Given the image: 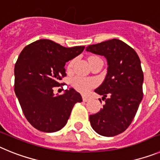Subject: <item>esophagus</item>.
Masks as SVG:
<instances>
[{
	"label": "esophagus",
	"instance_id": "esophagus-1",
	"mask_svg": "<svg viewBox=\"0 0 160 160\" xmlns=\"http://www.w3.org/2000/svg\"><path fill=\"white\" fill-rule=\"evenodd\" d=\"M90 98L89 97H87V96H86V95H82V100L84 102H87V101H89V100H90Z\"/></svg>",
	"mask_w": 160,
	"mask_h": 160
}]
</instances>
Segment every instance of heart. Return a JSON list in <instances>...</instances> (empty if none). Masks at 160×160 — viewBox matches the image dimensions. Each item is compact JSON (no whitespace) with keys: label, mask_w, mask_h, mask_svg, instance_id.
I'll return each mask as SVG.
<instances>
[{"label":"heart","mask_w":160,"mask_h":160,"mask_svg":"<svg viewBox=\"0 0 160 160\" xmlns=\"http://www.w3.org/2000/svg\"><path fill=\"white\" fill-rule=\"evenodd\" d=\"M73 62L74 61H71L68 66V69L70 70L73 67ZM73 86L77 89L78 90L81 91V92H87L90 88H92L94 86V82L92 80H89V79H83L80 78H76L73 80Z\"/></svg>","instance_id":"1"}]
</instances>
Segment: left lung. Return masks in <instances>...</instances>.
<instances>
[{"label": "left lung", "mask_w": 160, "mask_h": 160, "mask_svg": "<svg viewBox=\"0 0 160 160\" xmlns=\"http://www.w3.org/2000/svg\"><path fill=\"white\" fill-rule=\"evenodd\" d=\"M86 50L105 57L107 62V75L94 90L102 95L105 104L100 111L90 115V125L98 135L114 136L129 127L142 101L140 59L131 46L116 38L90 45Z\"/></svg>", "instance_id": "left-lung-1"}]
</instances>
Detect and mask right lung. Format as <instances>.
<instances>
[{
	"label": "right lung",
	"instance_id": "obj_1",
	"mask_svg": "<svg viewBox=\"0 0 160 160\" xmlns=\"http://www.w3.org/2000/svg\"><path fill=\"white\" fill-rule=\"evenodd\" d=\"M85 46L64 47L48 39H40L23 49L14 68V90L25 118L43 132H55L67 123L73 105L82 101L73 88L54 94L66 75V62L78 56Z\"/></svg>",
	"mask_w": 160,
	"mask_h": 160
}]
</instances>
